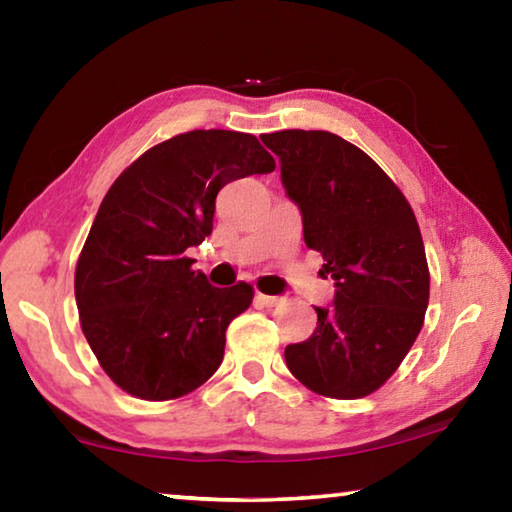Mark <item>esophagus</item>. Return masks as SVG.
I'll return each mask as SVG.
<instances>
[{"label": "esophagus", "mask_w": 512, "mask_h": 512, "mask_svg": "<svg viewBox=\"0 0 512 512\" xmlns=\"http://www.w3.org/2000/svg\"><path fill=\"white\" fill-rule=\"evenodd\" d=\"M255 298H257L259 305H264V307H277V305H282V302H284L282 296H266V293H259V291H257Z\"/></svg>", "instance_id": "34e87169"}]
</instances>
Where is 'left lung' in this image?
Instances as JSON below:
<instances>
[{"label": "left lung", "mask_w": 512, "mask_h": 512, "mask_svg": "<svg viewBox=\"0 0 512 512\" xmlns=\"http://www.w3.org/2000/svg\"><path fill=\"white\" fill-rule=\"evenodd\" d=\"M302 212L305 244L336 280L307 341L287 345L291 375L316 395L359 400L400 368L424 325L429 266L406 196L359 146L327 131L262 137Z\"/></svg>", "instance_id": "8db88e82"}]
</instances>
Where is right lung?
<instances>
[{
  "label": "right lung",
  "mask_w": 512,
  "mask_h": 512,
  "mask_svg": "<svg viewBox=\"0 0 512 512\" xmlns=\"http://www.w3.org/2000/svg\"><path fill=\"white\" fill-rule=\"evenodd\" d=\"M273 169L255 135L189 131L144 151L103 196L74 293L85 339L121 391L178 400L221 366L225 329L255 291L212 287L187 248L212 235L223 185Z\"/></svg>",
  "instance_id": "add662e5"
}]
</instances>
